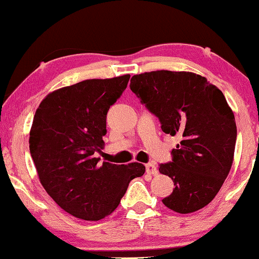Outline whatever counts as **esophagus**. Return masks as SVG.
I'll use <instances>...</instances> for the list:
<instances>
[{
    "label": "esophagus",
    "instance_id": "obj_1",
    "mask_svg": "<svg viewBox=\"0 0 259 259\" xmlns=\"http://www.w3.org/2000/svg\"><path fill=\"white\" fill-rule=\"evenodd\" d=\"M145 169H147L148 175H157V168L156 166H155V163L153 162L147 163V165H145Z\"/></svg>",
    "mask_w": 259,
    "mask_h": 259
}]
</instances>
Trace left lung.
Listing matches in <instances>:
<instances>
[{"label":"left lung","mask_w":259,"mask_h":259,"mask_svg":"<svg viewBox=\"0 0 259 259\" xmlns=\"http://www.w3.org/2000/svg\"><path fill=\"white\" fill-rule=\"evenodd\" d=\"M130 87L163 132L181 137L172 161L159 166L175 183L163 205L178 213L205 207L229 175L235 150V117L224 94L202 76L168 70L135 75Z\"/></svg>","instance_id":"obj_1"}]
</instances>
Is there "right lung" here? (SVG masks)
Wrapping results in <instances>:
<instances>
[{"label": "right lung", "instance_id": "1", "mask_svg": "<svg viewBox=\"0 0 259 259\" xmlns=\"http://www.w3.org/2000/svg\"><path fill=\"white\" fill-rule=\"evenodd\" d=\"M131 76L86 80L42 100L30 131V154L52 199L76 218L99 221L115 211L130 182L144 175L138 162H99L106 114Z\"/></svg>", "mask_w": 259, "mask_h": 259}]
</instances>
